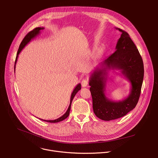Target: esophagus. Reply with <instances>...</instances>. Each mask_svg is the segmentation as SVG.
Wrapping results in <instances>:
<instances>
[{"label":"esophagus","instance_id":"34e87169","mask_svg":"<svg viewBox=\"0 0 158 158\" xmlns=\"http://www.w3.org/2000/svg\"><path fill=\"white\" fill-rule=\"evenodd\" d=\"M81 84H82V87H86L88 84V79H84L81 82Z\"/></svg>","mask_w":158,"mask_h":158}]
</instances>
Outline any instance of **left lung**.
Listing matches in <instances>:
<instances>
[{"label":"left lung","instance_id":"left-lung-1","mask_svg":"<svg viewBox=\"0 0 158 158\" xmlns=\"http://www.w3.org/2000/svg\"><path fill=\"white\" fill-rule=\"evenodd\" d=\"M116 29L122 34L118 40L116 51L101 62L91 74L89 82L94 112L104 121L122 118L136 107L144 78L143 61L136 45L126 31ZM111 69L119 70L131 83L129 96L120 102L111 101L105 94L106 76Z\"/></svg>","mask_w":158,"mask_h":158}]
</instances>
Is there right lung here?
<instances>
[{
  "label": "right lung",
  "instance_id": "1",
  "mask_svg": "<svg viewBox=\"0 0 158 158\" xmlns=\"http://www.w3.org/2000/svg\"><path fill=\"white\" fill-rule=\"evenodd\" d=\"M44 28V27H37L35 29H34V30H32V31L29 32L26 35V37L24 38V39L22 40V42L20 43V46L19 48V49H18V51H17V56H16V58H15V65H14V71H15V64H16V62H17V58H18V56H19V54H20V52H21V51L24 49V48L26 46V45L32 39H34L35 37H36L37 35H39L40 32V31L43 30ZM81 89V84H78L76 87L74 88V89L73 90V92L72 93V94H71V99H70V104H69V106L68 107V109H67V111L64 114H63L61 117L59 118L58 119H54V120H44V119H41L44 121H46V122H49V123H58V122H60V121H62L63 120H64L65 119H66L67 117L69 116V112H70V110H71V103H72V101L75 96V95L77 94V93L79 91V90Z\"/></svg>",
  "mask_w": 158,
  "mask_h": 158
}]
</instances>
